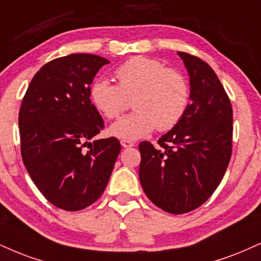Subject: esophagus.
Wrapping results in <instances>:
<instances>
[{
	"mask_svg": "<svg viewBox=\"0 0 261 261\" xmlns=\"http://www.w3.org/2000/svg\"><path fill=\"white\" fill-rule=\"evenodd\" d=\"M121 146L124 147V148H130V147H134L135 143L133 141H128V140H121Z\"/></svg>",
	"mask_w": 261,
	"mask_h": 261,
	"instance_id": "34e87169",
	"label": "esophagus"
}]
</instances>
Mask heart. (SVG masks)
I'll use <instances>...</instances> for the list:
<instances>
[{"mask_svg":"<svg viewBox=\"0 0 261 261\" xmlns=\"http://www.w3.org/2000/svg\"><path fill=\"white\" fill-rule=\"evenodd\" d=\"M118 84L96 80L90 90L91 102L103 117L118 118L133 98L135 112L115 121L109 128L113 136L137 140L156 127L168 131L184 118L190 103V86L178 70L166 68L148 57L130 58L115 70Z\"/></svg>","mask_w":261,"mask_h":261,"instance_id":"b5f03b06","label":"heart"}]
</instances>
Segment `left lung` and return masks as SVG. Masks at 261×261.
<instances>
[{"instance_id":"obj_1","label":"left lung","mask_w":261,"mask_h":261,"mask_svg":"<svg viewBox=\"0 0 261 261\" xmlns=\"http://www.w3.org/2000/svg\"><path fill=\"white\" fill-rule=\"evenodd\" d=\"M191 84L184 118L158 140L140 143V181L150 202L185 214L206 202L220 185L232 154V106L208 63L178 52Z\"/></svg>"}]
</instances>
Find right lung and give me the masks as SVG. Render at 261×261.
Returning a JSON list of instances; mask_svg holds the SVG:
<instances>
[{"mask_svg":"<svg viewBox=\"0 0 261 261\" xmlns=\"http://www.w3.org/2000/svg\"><path fill=\"white\" fill-rule=\"evenodd\" d=\"M108 63L89 53L53 59L33 77L20 106L25 168L45 198L68 212L85 209L102 196L121 149L115 137L87 143L105 128L90 99V85Z\"/></svg>","mask_w":261,"mask_h":261,"instance_id":"right-lung-1","label":"right lung"}]
</instances>
